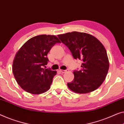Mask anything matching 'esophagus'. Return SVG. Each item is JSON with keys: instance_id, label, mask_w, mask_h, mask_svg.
<instances>
[{"instance_id": "1", "label": "esophagus", "mask_w": 124, "mask_h": 124, "mask_svg": "<svg viewBox=\"0 0 124 124\" xmlns=\"http://www.w3.org/2000/svg\"><path fill=\"white\" fill-rule=\"evenodd\" d=\"M60 71L62 73H66V71H68V70H60Z\"/></svg>"}]
</instances>
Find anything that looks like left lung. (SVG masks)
I'll return each mask as SVG.
<instances>
[{"mask_svg":"<svg viewBox=\"0 0 124 124\" xmlns=\"http://www.w3.org/2000/svg\"><path fill=\"white\" fill-rule=\"evenodd\" d=\"M58 36L70 50L74 59L83 61L82 69L73 72L74 78L67 83L68 88L80 94L97 89L105 80L109 69L107 52L102 43L84 32H68Z\"/></svg>","mask_w":124,"mask_h":124,"instance_id":"8db88e82","label":"left lung"}]
</instances>
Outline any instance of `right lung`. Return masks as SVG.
Returning a JSON list of instances; mask_svg holds the SVG:
<instances>
[{
	"mask_svg": "<svg viewBox=\"0 0 124 124\" xmlns=\"http://www.w3.org/2000/svg\"><path fill=\"white\" fill-rule=\"evenodd\" d=\"M60 41L56 36L41 35L28 40L14 57L12 71L17 83L26 92L39 94L50 88L57 71L45 69L51 47Z\"/></svg>",
	"mask_w": 124,
	"mask_h": 124,
	"instance_id": "right-lung-1",
	"label": "right lung"
}]
</instances>
